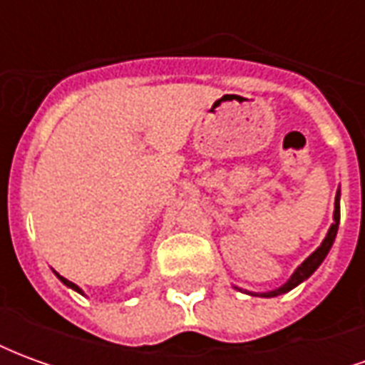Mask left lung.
Listing matches in <instances>:
<instances>
[{"label":"left lung","instance_id":"1","mask_svg":"<svg viewBox=\"0 0 365 365\" xmlns=\"http://www.w3.org/2000/svg\"><path fill=\"white\" fill-rule=\"evenodd\" d=\"M332 219H334V222L330 225L329 232H327V237H324V240L321 242V246H319V248H317V250H314V252L311 254V256H309V258H307V260L303 262L295 272H293V274H291L289 279L283 283L282 287L266 291V293H254V291L240 289V287H235V289L245 291V293L254 295V297H277V295H283V293H287V291H291L293 287H297L299 283H303L305 279H309V277L317 272V268L321 266L322 260L327 258V254L330 252V248H332V245H334V238H336V232H338V225H340V187H338L336 197H334V215H332Z\"/></svg>","mask_w":365,"mask_h":365}]
</instances>
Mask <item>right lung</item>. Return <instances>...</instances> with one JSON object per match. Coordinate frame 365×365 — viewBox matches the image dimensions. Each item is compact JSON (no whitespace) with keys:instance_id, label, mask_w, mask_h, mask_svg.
Returning a JSON list of instances; mask_svg holds the SVG:
<instances>
[{"instance_id":"obj_1","label":"right lung","mask_w":365,"mask_h":365,"mask_svg":"<svg viewBox=\"0 0 365 365\" xmlns=\"http://www.w3.org/2000/svg\"><path fill=\"white\" fill-rule=\"evenodd\" d=\"M54 274H56V272H54ZM56 277H58L60 282L64 283V285H66V287H70V289H74V291H78V293H82V295H83V291H82V289H80V287H78V285H76V283H74V282H68L66 277H62V275H60V274H56Z\"/></svg>"}]
</instances>
